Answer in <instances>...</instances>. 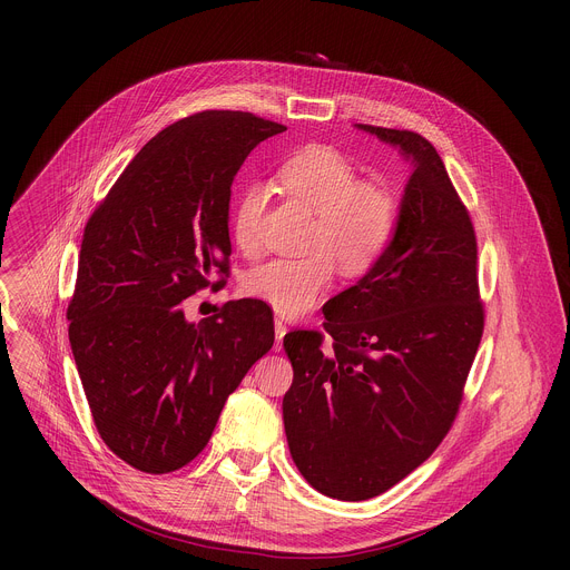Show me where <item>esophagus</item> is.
I'll return each mask as SVG.
<instances>
[{"instance_id":"obj_1","label":"esophagus","mask_w":570,"mask_h":570,"mask_svg":"<svg viewBox=\"0 0 570 570\" xmlns=\"http://www.w3.org/2000/svg\"><path fill=\"white\" fill-rule=\"evenodd\" d=\"M284 336H286V322L282 320V317H275V352H279L282 350V341H284Z\"/></svg>"}]
</instances>
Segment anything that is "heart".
<instances>
[{"mask_svg":"<svg viewBox=\"0 0 570 570\" xmlns=\"http://www.w3.org/2000/svg\"><path fill=\"white\" fill-rule=\"evenodd\" d=\"M286 194L308 209L315 220L308 234V257L273 259L253 268L243 279V293L266 302L282 315L295 317L313 308L332 286L334 264L347 277L370 273L385 255L396 229L392 194L361 183L356 169L330 146H306L279 171ZM268 191L253 183L232 209V238L246 255L259 248V218Z\"/></svg>","mask_w":570,"mask_h":570,"instance_id":"obj_1","label":"heart"}]
</instances>
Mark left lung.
Listing matches in <instances>:
<instances>
[{"instance_id":"left-lung-1","label":"left lung","mask_w":570,"mask_h":570,"mask_svg":"<svg viewBox=\"0 0 570 570\" xmlns=\"http://www.w3.org/2000/svg\"><path fill=\"white\" fill-rule=\"evenodd\" d=\"M413 174L392 243L322 306L317 332H291L284 429L295 466L324 497L367 501L413 473L449 433L482 336L475 234L438 150L411 130L356 124Z\"/></svg>"}]
</instances>
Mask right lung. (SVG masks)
Masks as SVG:
<instances>
[{
	"instance_id": "1",
	"label": "right lung",
	"mask_w": 570,
	"mask_h": 570,
	"mask_svg": "<svg viewBox=\"0 0 570 570\" xmlns=\"http://www.w3.org/2000/svg\"><path fill=\"white\" fill-rule=\"evenodd\" d=\"M282 130L234 110L180 119L135 155L86 225L69 345L101 440L139 471L191 462L273 347L266 302H227L200 322L183 302L214 271L227 275L234 176Z\"/></svg>"
}]
</instances>
